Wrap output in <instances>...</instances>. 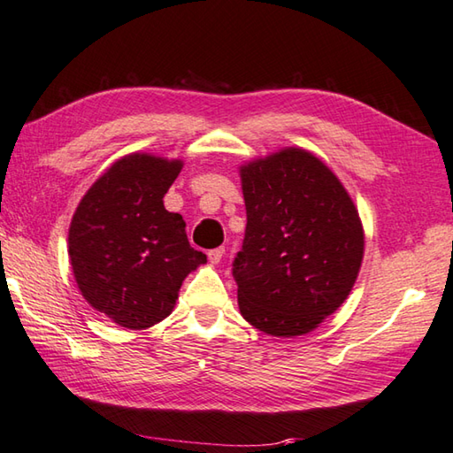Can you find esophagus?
I'll list each match as a JSON object with an SVG mask.
<instances>
[{"instance_id":"34e87169","label":"esophagus","mask_w":453,"mask_h":453,"mask_svg":"<svg viewBox=\"0 0 453 453\" xmlns=\"http://www.w3.org/2000/svg\"><path fill=\"white\" fill-rule=\"evenodd\" d=\"M223 254H225V249H212V250H209V252H207L209 262H211V264H219L220 258H223Z\"/></svg>"}]
</instances>
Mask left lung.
Wrapping results in <instances>:
<instances>
[{"mask_svg": "<svg viewBox=\"0 0 453 453\" xmlns=\"http://www.w3.org/2000/svg\"><path fill=\"white\" fill-rule=\"evenodd\" d=\"M242 250L233 262L238 307L252 327L297 337L319 327L355 286L365 230L339 177L302 148L241 165Z\"/></svg>", "mask_w": 453, "mask_h": 453, "instance_id": "obj_1", "label": "left lung"}]
</instances>
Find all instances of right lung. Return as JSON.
Wrapping results in <instances>:
<instances>
[{
	"mask_svg": "<svg viewBox=\"0 0 453 453\" xmlns=\"http://www.w3.org/2000/svg\"><path fill=\"white\" fill-rule=\"evenodd\" d=\"M181 159L135 151L92 183L68 228V258L81 294L126 329H148L173 311L183 280L207 262L185 220L164 207Z\"/></svg>",
	"mask_w": 453,
	"mask_h": 453,
	"instance_id": "right-lung-1",
	"label": "right lung"
}]
</instances>
